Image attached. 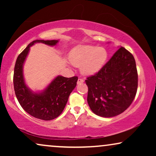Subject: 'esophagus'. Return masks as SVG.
I'll list each match as a JSON object with an SVG mask.
<instances>
[{
    "mask_svg": "<svg viewBox=\"0 0 156 156\" xmlns=\"http://www.w3.org/2000/svg\"><path fill=\"white\" fill-rule=\"evenodd\" d=\"M84 82V80H82V79L81 78H79L78 80H77V84H82V83Z\"/></svg>",
    "mask_w": 156,
    "mask_h": 156,
    "instance_id": "esophagus-1",
    "label": "esophagus"
}]
</instances>
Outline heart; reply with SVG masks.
Returning <instances> with one entry per match:
<instances>
[{
	"mask_svg": "<svg viewBox=\"0 0 156 156\" xmlns=\"http://www.w3.org/2000/svg\"><path fill=\"white\" fill-rule=\"evenodd\" d=\"M108 54L104 48L80 45L73 49L70 61L75 67H81V72L87 76L97 74L105 65Z\"/></svg>",
	"mask_w": 156,
	"mask_h": 156,
	"instance_id": "obj_1",
	"label": "heart"
}]
</instances>
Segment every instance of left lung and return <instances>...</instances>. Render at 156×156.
I'll return each mask as SVG.
<instances>
[{"label": "left lung", "mask_w": 156, "mask_h": 156, "mask_svg": "<svg viewBox=\"0 0 156 156\" xmlns=\"http://www.w3.org/2000/svg\"><path fill=\"white\" fill-rule=\"evenodd\" d=\"M87 102L99 116L110 118L131 105L138 88V73L133 55L121 47L100 71L87 78Z\"/></svg>", "instance_id": "8db88e82"}]
</instances>
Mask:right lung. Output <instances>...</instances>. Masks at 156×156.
<instances>
[{
    "instance_id": "obj_1",
    "label": "right lung",
    "mask_w": 156,
    "mask_h": 156,
    "mask_svg": "<svg viewBox=\"0 0 156 156\" xmlns=\"http://www.w3.org/2000/svg\"><path fill=\"white\" fill-rule=\"evenodd\" d=\"M59 40H36L30 42L18 55L14 69L13 85L16 96L20 106L27 114L44 121L52 120L63 112L69 94L76 87L77 76L67 78L58 75L42 91L34 92L25 82L23 65L30 48L35 43L55 46Z\"/></svg>"
}]
</instances>
